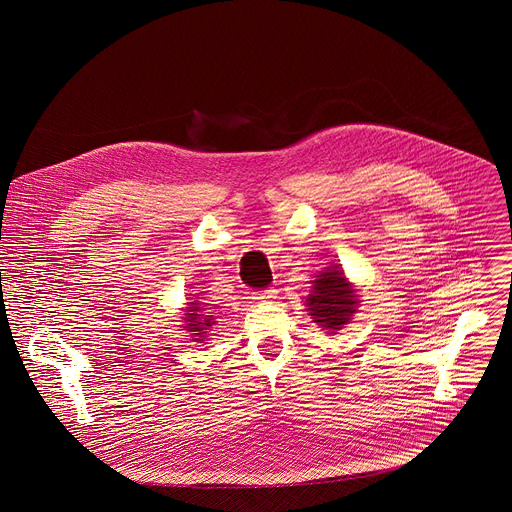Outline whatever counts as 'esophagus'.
I'll return each mask as SVG.
<instances>
[{"mask_svg":"<svg viewBox=\"0 0 512 512\" xmlns=\"http://www.w3.org/2000/svg\"><path fill=\"white\" fill-rule=\"evenodd\" d=\"M255 298H257L259 302H269L271 298H277V290H275V288H265V290L257 292Z\"/></svg>","mask_w":512,"mask_h":512,"instance_id":"obj_1","label":"esophagus"}]
</instances>
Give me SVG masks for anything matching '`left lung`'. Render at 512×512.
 Instances as JSON below:
<instances>
[{"label":"left lung","instance_id":"1","mask_svg":"<svg viewBox=\"0 0 512 512\" xmlns=\"http://www.w3.org/2000/svg\"><path fill=\"white\" fill-rule=\"evenodd\" d=\"M306 306L312 322L322 326V330H328V334H336L357 312L359 298L343 271L334 265L312 281V294L306 296Z\"/></svg>","mask_w":512,"mask_h":512}]
</instances>
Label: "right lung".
<instances>
[{
    "label": "right lung",
    "instance_id": "right-lung-1",
    "mask_svg": "<svg viewBox=\"0 0 512 512\" xmlns=\"http://www.w3.org/2000/svg\"><path fill=\"white\" fill-rule=\"evenodd\" d=\"M186 324L184 328L188 332H194L192 334V341H198V343H204L206 336L212 326H214V318L210 314H204L200 302H188V308H186V314L182 318Z\"/></svg>",
    "mask_w": 512,
    "mask_h": 512
}]
</instances>
